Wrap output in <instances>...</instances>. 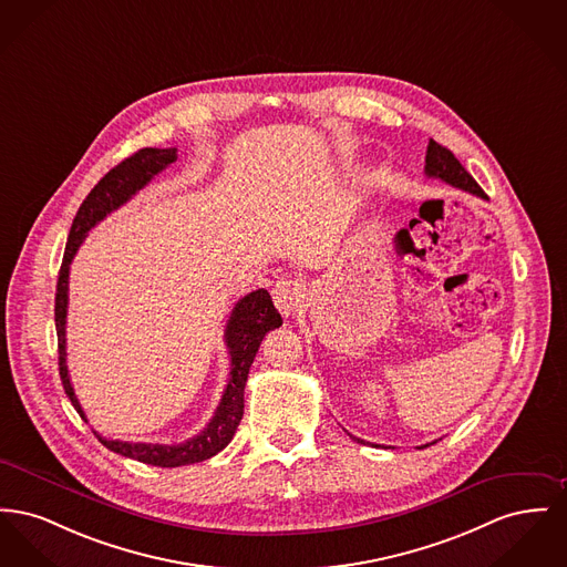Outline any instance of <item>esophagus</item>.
Wrapping results in <instances>:
<instances>
[{"label": "esophagus", "instance_id": "obj_1", "mask_svg": "<svg viewBox=\"0 0 567 567\" xmlns=\"http://www.w3.org/2000/svg\"><path fill=\"white\" fill-rule=\"evenodd\" d=\"M271 298L274 303L278 308V312L282 317H291L296 315L301 308V301H303V291H301V285L298 280H291V278H282L274 285L271 289Z\"/></svg>", "mask_w": 567, "mask_h": 567}]
</instances>
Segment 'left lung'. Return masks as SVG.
I'll list each match as a JSON object with an SVG mask.
<instances>
[{
	"label": "left lung",
	"mask_w": 567,
	"mask_h": 567,
	"mask_svg": "<svg viewBox=\"0 0 567 567\" xmlns=\"http://www.w3.org/2000/svg\"><path fill=\"white\" fill-rule=\"evenodd\" d=\"M426 175L429 177H439V179H443L445 184H450V186H454V188H461V190H465V193H471V195H477V197H482V199H486V195H484V190L477 186V182L466 173L465 167L458 163V158L447 150V147H443L441 143H436V141H429V150H426ZM358 443H364L362 439H358V436H353ZM431 445V443H429ZM422 447H426V445H422ZM420 447V450H422Z\"/></svg>",
	"instance_id": "8db88e82"
}]
</instances>
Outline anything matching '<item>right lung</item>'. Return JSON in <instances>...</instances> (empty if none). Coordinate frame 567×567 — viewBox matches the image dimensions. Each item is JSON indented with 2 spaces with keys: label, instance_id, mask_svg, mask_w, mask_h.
Instances as JSON below:
<instances>
[{
  "label": "right lung",
  "instance_id": "right-lung-1",
  "mask_svg": "<svg viewBox=\"0 0 567 567\" xmlns=\"http://www.w3.org/2000/svg\"><path fill=\"white\" fill-rule=\"evenodd\" d=\"M177 161V150L167 147H143L122 161L117 167L111 168L101 182L92 188V193L81 203L70 234H68L66 252L60 267L58 278V293H55V328H58V351H60V377L68 399L76 413L87 422L79 400L74 396L66 367V315H68V274L70 264L83 244L87 234L104 220L111 212L122 207L124 203L133 199L134 195L147 186L163 168ZM282 326L280 312L274 308V301L266 289L252 291L235 303L225 330V342L231 355V372L229 383L223 392L220 404L216 406L214 417L207 426L195 434L193 439L177 443V445H163V443H131L120 439H104L99 436L102 445L115 454L126 458H134L138 463L154 466L193 465L216 456L220 450L229 445L235 431L244 415V388L248 379V370L255 362L259 344L269 330Z\"/></svg>",
  "mask_w": 567,
  "mask_h": 567
}]
</instances>
